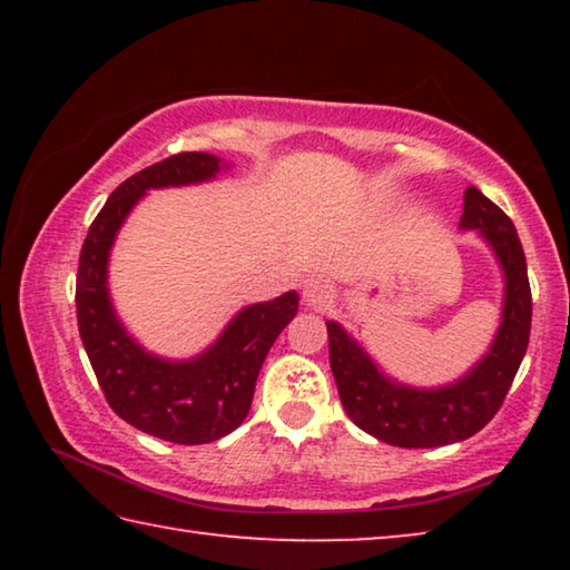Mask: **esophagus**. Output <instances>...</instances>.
<instances>
[{
  "instance_id": "34e87169",
  "label": "esophagus",
  "mask_w": 570,
  "mask_h": 570,
  "mask_svg": "<svg viewBox=\"0 0 570 570\" xmlns=\"http://www.w3.org/2000/svg\"><path fill=\"white\" fill-rule=\"evenodd\" d=\"M302 296H304V302H306V306H312V308H324L326 304L332 302V296H334V286H332V282L326 276H322V274H312V276H306L304 278V284H302Z\"/></svg>"
}]
</instances>
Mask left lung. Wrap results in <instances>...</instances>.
Returning a JSON list of instances; mask_svg holds the SVG:
<instances>
[{
  "instance_id": "left-lung-1",
  "label": "left lung",
  "mask_w": 570,
  "mask_h": 570,
  "mask_svg": "<svg viewBox=\"0 0 570 570\" xmlns=\"http://www.w3.org/2000/svg\"><path fill=\"white\" fill-rule=\"evenodd\" d=\"M460 226L478 228L488 238L505 274L503 324L488 356L468 377L442 390L402 387L384 377L340 324L326 322L330 364L344 412L356 428L390 445L440 448L475 435L503 407L528 350L533 298L525 254L513 220L475 186H470Z\"/></svg>"
}]
</instances>
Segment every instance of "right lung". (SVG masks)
<instances>
[{
  "instance_id": "obj_1",
  "label": "right lung",
  "mask_w": 570,
  "mask_h": 570,
  "mask_svg": "<svg viewBox=\"0 0 570 570\" xmlns=\"http://www.w3.org/2000/svg\"><path fill=\"white\" fill-rule=\"evenodd\" d=\"M218 168L220 160L208 153H178L135 173L95 216L77 264V326L105 400L132 428L178 445L214 442L246 420L258 370L298 308L296 292L246 306L220 340L190 362L142 352L115 320L105 272L125 216L148 188L198 183L214 178Z\"/></svg>"
}]
</instances>
